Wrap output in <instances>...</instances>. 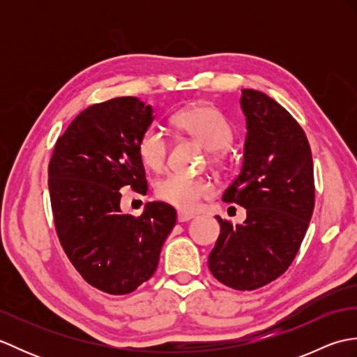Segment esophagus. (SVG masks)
Segmentation results:
<instances>
[{
    "instance_id": "obj_1",
    "label": "esophagus",
    "mask_w": 357,
    "mask_h": 357,
    "mask_svg": "<svg viewBox=\"0 0 357 357\" xmlns=\"http://www.w3.org/2000/svg\"><path fill=\"white\" fill-rule=\"evenodd\" d=\"M193 219V215H188V213H183V211H179L178 213V222H187Z\"/></svg>"
}]
</instances>
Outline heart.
<instances>
[{"mask_svg":"<svg viewBox=\"0 0 357 357\" xmlns=\"http://www.w3.org/2000/svg\"><path fill=\"white\" fill-rule=\"evenodd\" d=\"M174 123L211 151L225 149L233 139L231 124L213 105H195L181 110L174 116ZM138 153L149 169H162L169 153V136L162 127L150 126L144 130L138 141ZM215 159H218V155H215ZM213 193L215 188L210 181L179 173L167 174L156 184L158 198L183 211H195L202 199L210 198Z\"/></svg>","mask_w":357,"mask_h":357,"instance_id":"obj_1","label":"heart"}]
</instances>
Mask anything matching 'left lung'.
<instances>
[{"mask_svg": "<svg viewBox=\"0 0 357 357\" xmlns=\"http://www.w3.org/2000/svg\"><path fill=\"white\" fill-rule=\"evenodd\" d=\"M247 136L241 173L224 202L247 210L244 224L216 216L221 233L208 255L219 282L250 291L290 267L314 208L313 159L307 136L282 105L259 90L242 89Z\"/></svg>", "mask_w": 357, "mask_h": 357, "instance_id": "1", "label": "left lung"}]
</instances>
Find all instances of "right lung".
<instances>
[{
  "instance_id": "right-lung-1",
  "label": "right lung",
  "mask_w": 357,
  "mask_h": 357,
  "mask_svg": "<svg viewBox=\"0 0 357 357\" xmlns=\"http://www.w3.org/2000/svg\"><path fill=\"white\" fill-rule=\"evenodd\" d=\"M153 109L135 96L93 104L59 136L49 164V192L59 242L87 282L127 294L158 267L176 211L149 202L135 218L121 211V188L147 193L138 141Z\"/></svg>"
}]
</instances>
